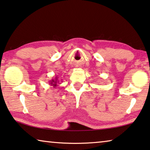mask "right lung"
Returning <instances> with one entry per match:
<instances>
[{"mask_svg": "<svg viewBox=\"0 0 150 150\" xmlns=\"http://www.w3.org/2000/svg\"><path fill=\"white\" fill-rule=\"evenodd\" d=\"M57 83H59V81L57 77H55L54 79H52V80H51L49 81V85H51V86H53L54 88L57 86Z\"/></svg>", "mask_w": 150, "mask_h": 150, "instance_id": "add662e5", "label": "right lung"}]
</instances>
